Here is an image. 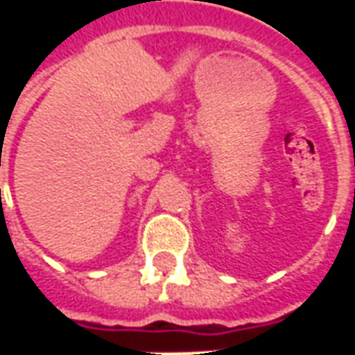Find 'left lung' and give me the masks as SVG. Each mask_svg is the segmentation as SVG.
Returning a JSON list of instances; mask_svg holds the SVG:
<instances>
[{"mask_svg": "<svg viewBox=\"0 0 355 355\" xmlns=\"http://www.w3.org/2000/svg\"><path fill=\"white\" fill-rule=\"evenodd\" d=\"M354 192H355V190H354Z\"/></svg>", "mask_w": 355, "mask_h": 355, "instance_id": "obj_1", "label": "left lung"}]
</instances>
